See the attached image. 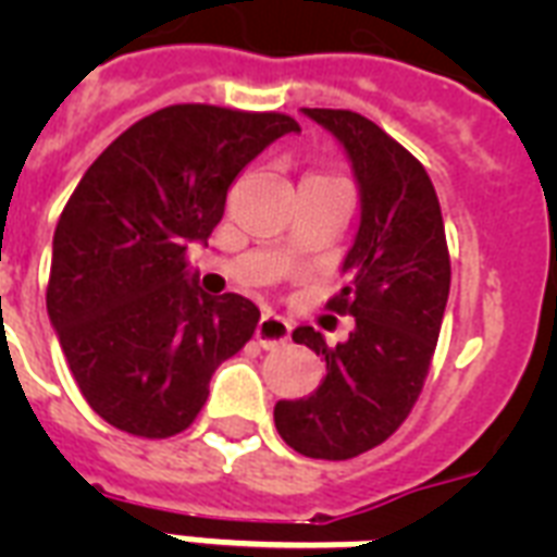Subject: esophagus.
<instances>
[{
  "instance_id": "obj_1",
  "label": "esophagus",
  "mask_w": 557,
  "mask_h": 557,
  "mask_svg": "<svg viewBox=\"0 0 557 557\" xmlns=\"http://www.w3.org/2000/svg\"><path fill=\"white\" fill-rule=\"evenodd\" d=\"M288 332H292L288 321H283L280 314L265 312L260 318V323H257V330H253V338H257V344H260V347L274 349V347H280V344H286Z\"/></svg>"
}]
</instances>
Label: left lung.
<instances>
[{
    "label": "left lung",
    "instance_id": "obj_1",
    "mask_svg": "<svg viewBox=\"0 0 557 557\" xmlns=\"http://www.w3.org/2000/svg\"><path fill=\"white\" fill-rule=\"evenodd\" d=\"M347 152L361 219L341 262L344 288L330 309L356 318L347 341L326 344L312 326L292 332L326 361L306 398L277 401L286 445L312 459H349L405 422L422 393L442 314L450 260L436 190L424 168L381 126L347 109H300Z\"/></svg>",
    "mask_w": 557,
    "mask_h": 557
}]
</instances>
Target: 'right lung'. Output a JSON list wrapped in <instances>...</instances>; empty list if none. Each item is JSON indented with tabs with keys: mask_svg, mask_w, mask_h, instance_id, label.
<instances>
[{
	"mask_svg": "<svg viewBox=\"0 0 557 557\" xmlns=\"http://www.w3.org/2000/svg\"><path fill=\"white\" fill-rule=\"evenodd\" d=\"M300 126L277 112L182 103L117 135L57 222L48 318L83 398L121 431L164 440L205 405L210 375L260 309L213 297L185 251L208 245L236 176Z\"/></svg>",
	"mask_w": 557,
	"mask_h": 557,
	"instance_id": "1",
	"label": "right lung"
}]
</instances>
